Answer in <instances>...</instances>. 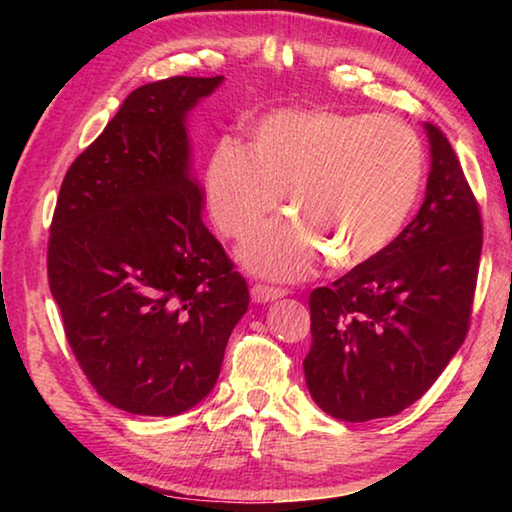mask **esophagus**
Returning a JSON list of instances; mask_svg holds the SVG:
<instances>
[{
    "mask_svg": "<svg viewBox=\"0 0 512 512\" xmlns=\"http://www.w3.org/2000/svg\"><path fill=\"white\" fill-rule=\"evenodd\" d=\"M250 296H253L255 302H271V300L287 296V289L268 287V284H253V289H250Z\"/></svg>",
    "mask_w": 512,
    "mask_h": 512,
    "instance_id": "obj_1",
    "label": "esophagus"
}]
</instances>
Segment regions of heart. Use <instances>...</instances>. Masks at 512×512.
Wrapping results in <instances>:
<instances>
[{"label": "heart", "mask_w": 512, "mask_h": 512, "mask_svg": "<svg viewBox=\"0 0 512 512\" xmlns=\"http://www.w3.org/2000/svg\"><path fill=\"white\" fill-rule=\"evenodd\" d=\"M424 149L395 117L341 110H280L250 131V149L223 140L205 173L212 219L246 239L287 192L289 219L241 248L257 275L298 280L327 253L339 268L370 262L393 244L418 201Z\"/></svg>", "instance_id": "obj_1"}]
</instances>
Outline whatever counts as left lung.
Segmentation results:
<instances>
[{
  "mask_svg": "<svg viewBox=\"0 0 512 512\" xmlns=\"http://www.w3.org/2000/svg\"><path fill=\"white\" fill-rule=\"evenodd\" d=\"M431 142L427 196L384 253L311 291L307 388L345 422L388 418L418 402L470 329L483 223L452 144Z\"/></svg>",
  "mask_w": 512,
  "mask_h": 512,
  "instance_id": "left-lung-1",
  "label": "left lung"
}]
</instances>
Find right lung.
Segmentation results:
<instances>
[{
  "label": "right lung",
  "instance_id": "1",
  "mask_svg": "<svg viewBox=\"0 0 512 512\" xmlns=\"http://www.w3.org/2000/svg\"><path fill=\"white\" fill-rule=\"evenodd\" d=\"M223 76L126 97L67 169L47 246L69 348L103 400L178 415L212 391L248 284L203 223L185 117Z\"/></svg>",
  "mask_w": 512,
  "mask_h": 512
}]
</instances>
